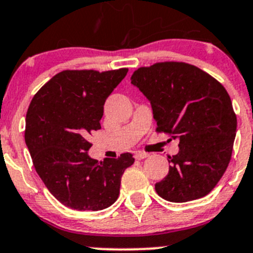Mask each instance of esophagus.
I'll return each instance as SVG.
<instances>
[{"mask_svg": "<svg viewBox=\"0 0 253 253\" xmlns=\"http://www.w3.org/2000/svg\"><path fill=\"white\" fill-rule=\"evenodd\" d=\"M148 157V153H144V152L141 151H136L134 152V158L136 159H144Z\"/></svg>", "mask_w": 253, "mask_h": 253, "instance_id": "1", "label": "esophagus"}]
</instances>
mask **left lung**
Wrapping results in <instances>:
<instances>
[{
	"label": "left lung",
	"instance_id": "1",
	"mask_svg": "<svg viewBox=\"0 0 253 253\" xmlns=\"http://www.w3.org/2000/svg\"><path fill=\"white\" fill-rule=\"evenodd\" d=\"M151 101L156 131L178 139L179 152L169 156V171L156 192L171 203L209 194L230 163L237 119L221 83L183 61L141 67L131 77Z\"/></svg>",
	"mask_w": 253,
	"mask_h": 253
}]
</instances>
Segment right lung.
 <instances>
[{"mask_svg": "<svg viewBox=\"0 0 253 253\" xmlns=\"http://www.w3.org/2000/svg\"><path fill=\"white\" fill-rule=\"evenodd\" d=\"M128 69L63 70L32 99L24 139L36 171L56 200L74 210H102L117 200L131 153L96 161L87 151L109 95Z\"/></svg>", "mask_w": 253, "mask_h": 253, "instance_id": "right-lung-1", "label": "right lung"}]
</instances>
